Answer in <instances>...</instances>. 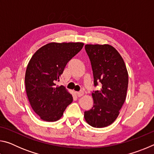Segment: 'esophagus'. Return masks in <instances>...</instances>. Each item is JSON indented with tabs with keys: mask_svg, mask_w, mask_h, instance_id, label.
Instances as JSON below:
<instances>
[{
	"mask_svg": "<svg viewBox=\"0 0 154 154\" xmlns=\"http://www.w3.org/2000/svg\"><path fill=\"white\" fill-rule=\"evenodd\" d=\"M76 94L78 97H81V96H82L83 95V94L84 93H83V91H80V92H77Z\"/></svg>",
	"mask_w": 154,
	"mask_h": 154,
	"instance_id": "1",
	"label": "esophagus"
}]
</instances>
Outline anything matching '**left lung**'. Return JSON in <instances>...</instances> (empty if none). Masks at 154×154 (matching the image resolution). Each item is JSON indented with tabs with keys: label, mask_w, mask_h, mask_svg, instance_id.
<instances>
[{
	"label": "left lung",
	"mask_w": 154,
	"mask_h": 154,
	"mask_svg": "<svg viewBox=\"0 0 154 154\" xmlns=\"http://www.w3.org/2000/svg\"><path fill=\"white\" fill-rule=\"evenodd\" d=\"M94 75V83L102 84L100 90L92 94L94 105L84 112L87 123L94 128L111 125L119 114L126 98L128 74L126 64L113 46L85 45Z\"/></svg>",
	"instance_id": "8db88e82"
}]
</instances>
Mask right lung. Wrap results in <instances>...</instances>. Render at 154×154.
Wrapping results in <instances>:
<instances>
[{
	"label": "right lung",
	"mask_w": 154,
	"mask_h": 154,
	"mask_svg": "<svg viewBox=\"0 0 154 154\" xmlns=\"http://www.w3.org/2000/svg\"><path fill=\"white\" fill-rule=\"evenodd\" d=\"M83 43H50L30 60L25 74L27 96L34 111L45 122H56L72 102V96L56 82L66 64L82 50Z\"/></svg>",
	"instance_id": "right-lung-1"
}]
</instances>
